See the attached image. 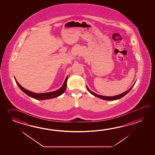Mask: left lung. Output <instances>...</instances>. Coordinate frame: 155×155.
Returning <instances> with one entry per match:
<instances>
[{"label": "left lung", "instance_id": "8db88e82", "mask_svg": "<svg viewBox=\"0 0 155 155\" xmlns=\"http://www.w3.org/2000/svg\"><path fill=\"white\" fill-rule=\"evenodd\" d=\"M134 85H135V84H134L128 90H127L125 92H123V93L120 94V95L114 96H105L100 95H98V94H96L95 92H93L92 91H91L87 87V90L89 91V92H90L92 95L95 96L97 97H99L100 99H103V100H110V101H111V100H118V99L122 98V97H124V96L126 95L131 90L132 88L133 87V86H134Z\"/></svg>", "mask_w": 155, "mask_h": 155}]
</instances>
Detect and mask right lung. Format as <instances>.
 Instances as JSON below:
<instances>
[{"instance_id": "1", "label": "right lung", "mask_w": 155, "mask_h": 155, "mask_svg": "<svg viewBox=\"0 0 155 155\" xmlns=\"http://www.w3.org/2000/svg\"><path fill=\"white\" fill-rule=\"evenodd\" d=\"M15 80L18 86L24 93H25L26 95L29 96L30 97H33L34 99L39 100H47V99H53L56 97H58L59 96L62 95L64 92H65L66 90V86H67V80H68V76L66 77L65 81L63 84V86L60 88L59 89L57 90L56 91H52V92H46V93H39L36 94L35 92H31L28 90L23 87L18 82L17 80L15 78Z\"/></svg>"}]
</instances>
